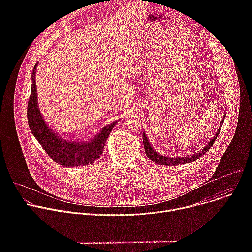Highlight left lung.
Returning <instances> with one entry per match:
<instances>
[{
	"instance_id": "8db88e82",
	"label": "left lung",
	"mask_w": 252,
	"mask_h": 252,
	"mask_svg": "<svg viewBox=\"0 0 252 252\" xmlns=\"http://www.w3.org/2000/svg\"><path fill=\"white\" fill-rule=\"evenodd\" d=\"M225 115H226V112L224 113L223 117H222V121H221V125L219 127L217 133L214 134V136L209 140V142L207 143V145L200 151V152H197L196 154L194 155H191V156H183V157H175V158H169V157H165V156H162L160 154H158V152H156L155 149H153V147L150 145V141L148 139V136L146 135V132L142 131V140H143V146H145V151H146V155L147 157L154 162L158 163V164H161V165H178V164H186V163H189V162H192V161H195L197 160L200 157H202L213 145V142L215 141V138L218 137L220 131V128L222 126V124H223V121L225 119Z\"/></svg>"
}]
</instances>
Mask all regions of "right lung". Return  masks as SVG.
Listing matches in <instances>:
<instances>
[{"instance_id": "1", "label": "right lung", "mask_w": 252, "mask_h": 252, "mask_svg": "<svg viewBox=\"0 0 252 252\" xmlns=\"http://www.w3.org/2000/svg\"><path fill=\"white\" fill-rule=\"evenodd\" d=\"M38 63L32 73V89L28 102V124L33 136L40 145L58 164L64 167H75L92 164L97 159L102 151L106 138L119 121L104 126L97 134L87 141H74L58 135L50 128L44 120L38 103V92L35 85V73Z\"/></svg>"}]
</instances>
